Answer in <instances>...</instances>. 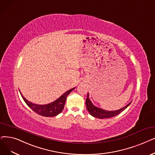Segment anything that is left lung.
I'll list each match as a JSON object with an SVG mask.
<instances>
[{
  "label": "left lung",
  "mask_w": 155,
  "mask_h": 155,
  "mask_svg": "<svg viewBox=\"0 0 155 155\" xmlns=\"http://www.w3.org/2000/svg\"><path fill=\"white\" fill-rule=\"evenodd\" d=\"M131 102H130L129 104H127L124 107H122L118 110L115 111H107L105 110H103L102 108H100V107H98L96 106L95 105H94L91 102V99H89V94L88 93L87 94V97L86 99V106H87V109L89 112L90 115H91L92 117L97 118H111L113 117H115L117 115H118L119 113L121 112H122L124 110H125L127 107L129 106Z\"/></svg>",
  "instance_id": "8db88e82"
}]
</instances>
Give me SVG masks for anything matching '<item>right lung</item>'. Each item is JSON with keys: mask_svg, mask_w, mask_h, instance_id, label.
I'll use <instances>...</instances> for the list:
<instances>
[{"mask_svg": "<svg viewBox=\"0 0 155 155\" xmlns=\"http://www.w3.org/2000/svg\"><path fill=\"white\" fill-rule=\"evenodd\" d=\"M75 89V87L67 91L63 94L60 96L58 99L55 100L51 103L47 104H37L32 103L30 102L25 97L22 95L21 92L19 91L21 96L23 97V100L26 104H27L30 108L35 113H37L38 115L46 117H55L61 113L64 109V106L65 104V102L66 100V97L68 96L70 92Z\"/></svg>", "mask_w": 155, "mask_h": 155, "instance_id": "right-lung-1", "label": "right lung"}]
</instances>
